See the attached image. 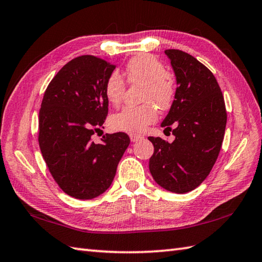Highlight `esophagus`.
<instances>
[{
	"mask_svg": "<svg viewBox=\"0 0 262 262\" xmlns=\"http://www.w3.org/2000/svg\"><path fill=\"white\" fill-rule=\"evenodd\" d=\"M129 137H130L132 142H137L138 140H141V138H142L141 135H135V134H130Z\"/></svg>",
	"mask_w": 262,
	"mask_h": 262,
	"instance_id": "obj_1",
	"label": "esophagus"
}]
</instances>
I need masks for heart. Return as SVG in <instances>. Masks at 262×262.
<instances>
[{
	"label": "heart",
	"instance_id": "heart-1",
	"mask_svg": "<svg viewBox=\"0 0 262 262\" xmlns=\"http://www.w3.org/2000/svg\"><path fill=\"white\" fill-rule=\"evenodd\" d=\"M126 81L129 84H143L141 105H128L111 116L114 130L128 134H142L158 119V108L171 107L177 93V79L165 65L151 54L143 53L132 57L125 66ZM126 81L118 72H113L104 82V94L113 105H119L126 91Z\"/></svg>",
	"mask_w": 262,
	"mask_h": 262
}]
</instances>
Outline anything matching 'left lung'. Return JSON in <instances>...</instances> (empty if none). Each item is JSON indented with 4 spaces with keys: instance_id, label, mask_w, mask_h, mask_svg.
Instances as JSON below:
<instances>
[{
    "instance_id": "left-lung-1",
    "label": "left lung",
    "mask_w": 262,
    "mask_h": 262,
    "mask_svg": "<svg viewBox=\"0 0 262 262\" xmlns=\"http://www.w3.org/2000/svg\"><path fill=\"white\" fill-rule=\"evenodd\" d=\"M177 76V93L162 122L176 140L148 137L154 153L149 171L158 185L172 192L193 190L213 169L223 143L226 108L223 93L214 74L179 49H166Z\"/></svg>"
}]
</instances>
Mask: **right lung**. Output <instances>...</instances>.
Returning <instances> with one entry per match:
<instances>
[{"mask_svg":"<svg viewBox=\"0 0 262 262\" xmlns=\"http://www.w3.org/2000/svg\"><path fill=\"white\" fill-rule=\"evenodd\" d=\"M116 65L93 55L65 64L49 83L39 110V147L55 182L69 196L92 199L110 187L130 143L126 133L92 135L108 115L104 82Z\"/></svg>","mask_w":262,"mask_h":262,"instance_id":"obj_1","label":"right lung"}]
</instances>
